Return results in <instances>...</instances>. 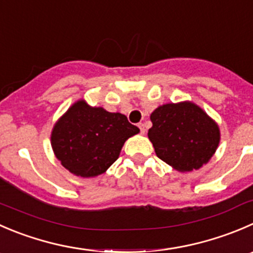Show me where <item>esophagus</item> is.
<instances>
[{
  "mask_svg": "<svg viewBox=\"0 0 253 253\" xmlns=\"http://www.w3.org/2000/svg\"><path fill=\"white\" fill-rule=\"evenodd\" d=\"M138 127H139V129H141V133L142 134L146 133V128H144V125L143 124H139Z\"/></svg>",
  "mask_w": 253,
  "mask_h": 253,
  "instance_id": "obj_1",
  "label": "esophagus"
}]
</instances>
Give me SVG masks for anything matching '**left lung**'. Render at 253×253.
Wrapping results in <instances>:
<instances>
[{"label":"left lung","mask_w":253,"mask_h":253,"mask_svg":"<svg viewBox=\"0 0 253 253\" xmlns=\"http://www.w3.org/2000/svg\"><path fill=\"white\" fill-rule=\"evenodd\" d=\"M151 121L148 138L157 157L179 171L202 168L219 146V126L193 102L157 107Z\"/></svg>","instance_id":"1"}]
</instances>
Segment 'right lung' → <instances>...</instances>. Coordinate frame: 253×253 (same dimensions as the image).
<instances>
[{
    "instance_id": "1",
    "label": "right lung",
    "mask_w": 253,
    "mask_h": 253,
    "mask_svg": "<svg viewBox=\"0 0 253 253\" xmlns=\"http://www.w3.org/2000/svg\"><path fill=\"white\" fill-rule=\"evenodd\" d=\"M138 132L125 115L79 100L54 125L50 141L61 166L75 175L91 178L105 173L126 139Z\"/></svg>"
}]
</instances>
